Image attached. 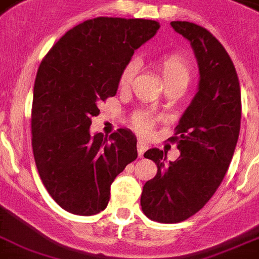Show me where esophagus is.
<instances>
[{
	"label": "esophagus",
	"instance_id": "esophagus-1",
	"mask_svg": "<svg viewBox=\"0 0 259 259\" xmlns=\"http://www.w3.org/2000/svg\"><path fill=\"white\" fill-rule=\"evenodd\" d=\"M146 149H148V144H146L144 140H138L137 150H138V156H140V157H142V156H144V153H145Z\"/></svg>",
	"mask_w": 259,
	"mask_h": 259
}]
</instances>
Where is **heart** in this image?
<instances>
[{
    "label": "heart",
    "instance_id": "1",
    "mask_svg": "<svg viewBox=\"0 0 259 259\" xmlns=\"http://www.w3.org/2000/svg\"><path fill=\"white\" fill-rule=\"evenodd\" d=\"M153 66L158 71V74L161 75L165 87L181 86L185 89L189 84V82H191V78H192V72H191V68H189L187 60L177 54H169L160 56V58L154 60ZM136 70H137L136 63L126 64L122 68L121 74H119L118 84L121 87L129 86L132 80H133ZM133 122L140 132L145 133V132H148L150 129L152 119H150L149 114L138 113L134 117Z\"/></svg>",
    "mask_w": 259,
    "mask_h": 259
}]
</instances>
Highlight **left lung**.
I'll return each mask as SVG.
<instances>
[{"instance_id": "8db88e82", "label": "left lung", "mask_w": 259, "mask_h": 259, "mask_svg": "<svg viewBox=\"0 0 259 259\" xmlns=\"http://www.w3.org/2000/svg\"><path fill=\"white\" fill-rule=\"evenodd\" d=\"M177 33L192 47L199 66V89L181 115L175 136L180 156L166 164V152H145L157 175L142 189L141 207L160 223H179L197 211L217 192L229 169L241 129V87L227 51L200 25L172 21Z\"/></svg>"}]
</instances>
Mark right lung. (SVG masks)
Listing matches in <instances>:
<instances>
[{"label": "right lung", "mask_w": 259, "mask_h": 259, "mask_svg": "<svg viewBox=\"0 0 259 259\" xmlns=\"http://www.w3.org/2000/svg\"><path fill=\"white\" fill-rule=\"evenodd\" d=\"M160 28L153 20L97 17L70 29L42 59L33 87L32 148L42 184L63 209L90 217L137 158V138L90 134L98 103L114 97L122 68Z\"/></svg>", "instance_id": "obj_1"}]
</instances>
